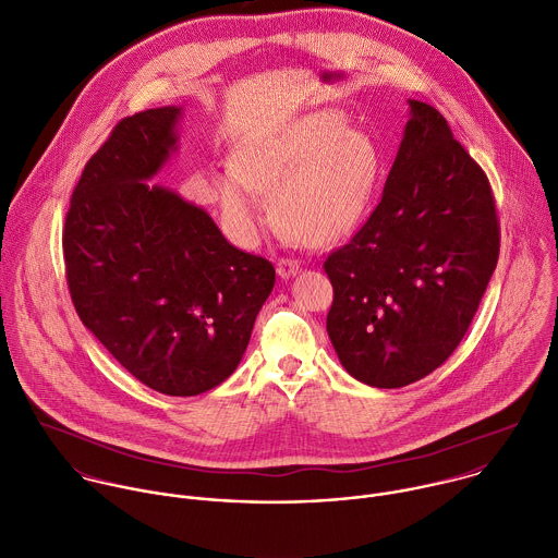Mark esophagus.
<instances>
[{
	"mask_svg": "<svg viewBox=\"0 0 558 558\" xmlns=\"http://www.w3.org/2000/svg\"><path fill=\"white\" fill-rule=\"evenodd\" d=\"M298 269H300V260H293V258H280L278 260V265H276V271H278V276L280 278H291V276H295L298 274Z\"/></svg>",
	"mask_w": 558,
	"mask_h": 558,
	"instance_id": "1",
	"label": "esophagus"
}]
</instances>
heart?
Instances as JSON below:
<instances>
[{
    "mask_svg": "<svg viewBox=\"0 0 558 558\" xmlns=\"http://www.w3.org/2000/svg\"><path fill=\"white\" fill-rule=\"evenodd\" d=\"M232 173L213 178L226 221L245 239L265 226L256 193L271 195L278 226L308 247H324L356 228L380 171L374 138L335 108L306 112L243 138Z\"/></svg>",
    "mask_w": 558,
    "mask_h": 558,
    "instance_id": "heart-1",
    "label": "heart"
}]
</instances>
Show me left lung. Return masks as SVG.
I'll use <instances>...</instances> for the list:
<instances>
[{
	"label": "left lung",
	"mask_w": 558,
	"mask_h": 558,
	"mask_svg": "<svg viewBox=\"0 0 558 558\" xmlns=\"http://www.w3.org/2000/svg\"><path fill=\"white\" fill-rule=\"evenodd\" d=\"M409 108L380 204L324 263L332 348L350 376L378 389L417 383L448 361L500 254L485 171L437 108L417 99Z\"/></svg>",
	"instance_id": "1"
}]
</instances>
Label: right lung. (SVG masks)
Returning a JSON list of instances; mask_svg holds the SVG:
<instances>
[{"instance_id":"obj_1","label":"right lung","mask_w":558,"mask_h":558,"mask_svg":"<svg viewBox=\"0 0 558 558\" xmlns=\"http://www.w3.org/2000/svg\"><path fill=\"white\" fill-rule=\"evenodd\" d=\"M180 117L162 106L114 125L73 189L62 252L82 324L136 380L189 398L236 369L276 269L149 182L178 149Z\"/></svg>"}]
</instances>
